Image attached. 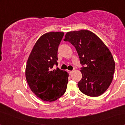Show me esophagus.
Listing matches in <instances>:
<instances>
[{"label":"esophagus","mask_w":125,"mask_h":125,"mask_svg":"<svg viewBox=\"0 0 125 125\" xmlns=\"http://www.w3.org/2000/svg\"><path fill=\"white\" fill-rule=\"evenodd\" d=\"M68 72L69 74H72V73L73 72V71H68Z\"/></svg>","instance_id":"esophagus-1"}]
</instances>
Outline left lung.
<instances>
[{"label":"left lung","instance_id":"1","mask_svg":"<svg viewBox=\"0 0 125 125\" xmlns=\"http://www.w3.org/2000/svg\"><path fill=\"white\" fill-rule=\"evenodd\" d=\"M64 40L74 46L79 56L83 75L78 83L80 91L90 97L101 95L112 83L115 70V62L108 48L88 30L67 32Z\"/></svg>","mask_w":125,"mask_h":125}]
</instances>
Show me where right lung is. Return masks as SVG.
<instances>
[{
	"mask_svg": "<svg viewBox=\"0 0 125 125\" xmlns=\"http://www.w3.org/2000/svg\"><path fill=\"white\" fill-rule=\"evenodd\" d=\"M64 33L48 32L42 35L34 45L27 61L25 77L29 86L37 97L52 102L66 91L68 73L57 66L58 48Z\"/></svg>",
	"mask_w": 125,
	"mask_h": 125,
	"instance_id": "1",
	"label": "right lung"
}]
</instances>
